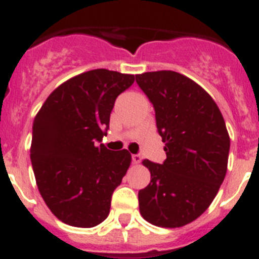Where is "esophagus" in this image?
I'll list each match as a JSON object with an SVG mask.
<instances>
[{"label": "esophagus", "mask_w": 259, "mask_h": 259, "mask_svg": "<svg viewBox=\"0 0 259 259\" xmlns=\"http://www.w3.org/2000/svg\"><path fill=\"white\" fill-rule=\"evenodd\" d=\"M132 159H133V163L139 164L141 163V160H142V156H141V155H133Z\"/></svg>", "instance_id": "esophagus-1"}]
</instances>
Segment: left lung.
Wrapping results in <instances>:
<instances>
[{
    "label": "left lung",
    "mask_w": 259,
    "mask_h": 259,
    "mask_svg": "<svg viewBox=\"0 0 259 259\" xmlns=\"http://www.w3.org/2000/svg\"><path fill=\"white\" fill-rule=\"evenodd\" d=\"M154 104L167 159L143 160L151 181L139 190V212L148 223L179 228L207 210L227 173L229 134L219 107L198 83L172 70L137 74Z\"/></svg>",
    "instance_id": "1"
}]
</instances>
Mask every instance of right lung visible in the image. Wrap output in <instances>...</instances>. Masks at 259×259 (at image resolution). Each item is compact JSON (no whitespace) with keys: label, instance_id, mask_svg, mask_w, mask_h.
<instances>
[{"label":"right lung","instance_id":"right-lung-1","mask_svg":"<svg viewBox=\"0 0 259 259\" xmlns=\"http://www.w3.org/2000/svg\"><path fill=\"white\" fill-rule=\"evenodd\" d=\"M133 83V74L107 69L78 74L52 92L36 114L30 148L36 185L65 224L91 228L107 219L132 155L98 142L109 127L116 98Z\"/></svg>","mask_w":259,"mask_h":259}]
</instances>
